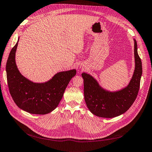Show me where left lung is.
Wrapping results in <instances>:
<instances>
[{
  "mask_svg": "<svg viewBox=\"0 0 152 152\" xmlns=\"http://www.w3.org/2000/svg\"><path fill=\"white\" fill-rule=\"evenodd\" d=\"M134 58L135 70L132 79L126 87L119 91L112 93L105 91L93 77L86 73H82L85 102L92 113L99 117L113 118L129 109L138 94L142 75V63L135 40Z\"/></svg>",
  "mask_w": 152,
  "mask_h": 152,
  "instance_id": "left-lung-1",
  "label": "left lung"
}]
</instances>
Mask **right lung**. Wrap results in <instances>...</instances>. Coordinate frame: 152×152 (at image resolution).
<instances>
[{"label": "right lung", "instance_id": "right-lung-1", "mask_svg": "<svg viewBox=\"0 0 152 152\" xmlns=\"http://www.w3.org/2000/svg\"><path fill=\"white\" fill-rule=\"evenodd\" d=\"M18 42L9 55L6 63L7 80L12 98L20 108L32 114L44 115L56 108L76 70L56 73L45 83H34L21 75L15 62Z\"/></svg>", "mask_w": 152, "mask_h": 152}]
</instances>
